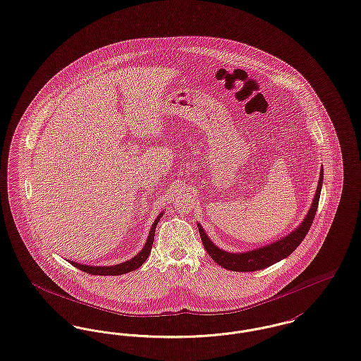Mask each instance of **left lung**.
<instances>
[{
    "label": "left lung",
    "mask_w": 361,
    "mask_h": 361,
    "mask_svg": "<svg viewBox=\"0 0 361 361\" xmlns=\"http://www.w3.org/2000/svg\"><path fill=\"white\" fill-rule=\"evenodd\" d=\"M322 184H323V166L320 169V176H319L318 188L317 193L314 196L310 212H307L304 221L297 226L293 232L285 235L283 238L278 240L273 244L256 248L252 251H247V252H240V254H234V252H226L221 248H218L212 240L209 238V235L203 231V228L197 224L199 228V233L202 237V243L207 251V254L212 256V260L216 262L219 266H222L226 270L231 271H240V273H247V271H256V270H262L266 267H270L271 264H274L276 262L288 257L292 254L297 247L301 244V241L304 240V237L308 233L315 214L318 212L319 197H320V191H322Z\"/></svg>",
    "instance_id": "1"
}]
</instances>
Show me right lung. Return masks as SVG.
<instances>
[{"mask_svg": "<svg viewBox=\"0 0 361 361\" xmlns=\"http://www.w3.org/2000/svg\"><path fill=\"white\" fill-rule=\"evenodd\" d=\"M164 212H161L157 219L154 221L151 229H149V237H147V241L143 247V250L133 256L132 259H129L124 263H120V264H116V266H87V264H80V263H76V262H69L71 264H73L75 267H78L79 270L88 273L91 276H123L126 273H130L136 269H139L145 262L146 259L149 257V252H151V248H152V243H154V234H155V228L161 219Z\"/></svg>", "mask_w": 361, "mask_h": 361, "instance_id": "1", "label": "right lung"}]
</instances>
